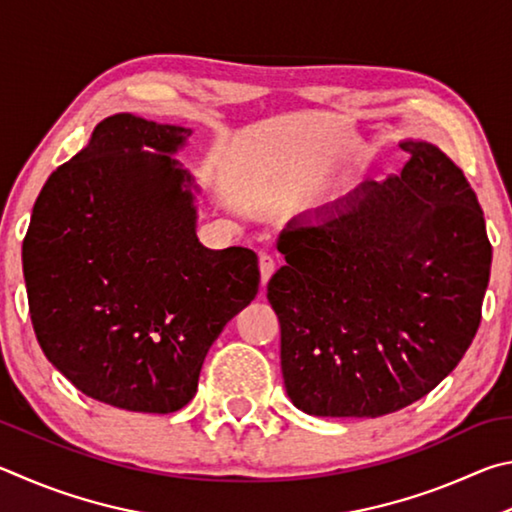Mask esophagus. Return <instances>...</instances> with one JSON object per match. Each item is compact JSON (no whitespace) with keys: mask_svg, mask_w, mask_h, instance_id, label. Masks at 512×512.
Masks as SVG:
<instances>
[{"mask_svg":"<svg viewBox=\"0 0 512 512\" xmlns=\"http://www.w3.org/2000/svg\"><path fill=\"white\" fill-rule=\"evenodd\" d=\"M258 267H261V283L267 285V281L272 279V274L276 272V261L270 254H261V261H258Z\"/></svg>","mask_w":512,"mask_h":512,"instance_id":"esophagus-1","label":"esophagus"}]
</instances>
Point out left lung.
Instances as JSON below:
<instances>
[{
    "label": "left lung",
    "mask_w": 512,
    "mask_h": 512,
    "mask_svg": "<svg viewBox=\"0 0 512 512\" xmlns=\"http://www.w3.org/2000/svg\"><path fill=\"white\" fill-rule=\"evenodd\" d=\"M400 175L364 182L294 218L267 283L281 369L310 416L378 418L454 371L481 321L492 247L463 170L427 141H402Z\"/></svg>",
    "instance_id": "8db88e82"
}]
</instances>
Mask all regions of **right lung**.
Instances as JSON below:
<instances>
[{"mask_svg": "<svg viewBox=\"0 0 512 512\" xmlns=\"http://www.w3.org/2000/svg\"><path fill=\"white\" fill-rule=\"evenodd\" d=\"M191 134L107 116L33 206L22 265L35 337L105 405L143 414L188 405L211 344L261 283L254 251L197 240V186L170 157Z\"/></svg>", "mask_w": 512, "mask_h": 512, "instance_id": "obj_1", "label": "right lung"}]
</instances>
